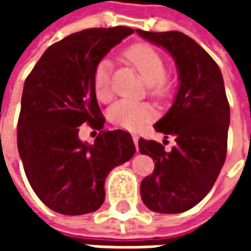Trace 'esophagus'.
I'll return each mask as SVG.
<instances>
[{
    "instance_id": "34e87169",
    "label": "esophagus",
    "mask_w": 251,
    "mask_h": 251,
    "mask_svg": "<svg viewBox=\"0 0 251 251\" xmlns=\"http://www.w3.org/2000/svg\"><path fill=\"white\" fill-rule=\"evenodd\" d=\"M138 138H140V137L138 136H136V134H133V141H134V145H138Z\"/></svg>"
}]
</instances>
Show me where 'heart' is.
Segmentation results:
<instances>
[{
    "label": "heart",
    "mask_w": 251,
    "mask_h": 251,
    "mask_svg": "<svg viewBox=\"0 0 251 251\" xmlns=\"http://www.w3.org/2000/svg\"><path fill=\"white\" fill-rule=\"evenodd\" d=\"M126 57L149 83V90L153 95H165L168 91L165 80L167 66L156 48L148 44H136L126 51ZM111 67L109 59H102L94 70V94L100 102H107L111 98ZM109 115L115 125L136 131L152 121L156 114L151 104L122 99L111 106Z\"/></svg>",
    "instance_id": "heart-1"
}]
</instances>
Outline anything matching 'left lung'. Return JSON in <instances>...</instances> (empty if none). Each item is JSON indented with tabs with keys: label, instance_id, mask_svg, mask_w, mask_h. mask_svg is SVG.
<instances>
[{
	"label": "left lung",
	"instance_id": "obj_1",
	"mask_svg": "<svg viewBox=\"0 0 251 251\" xmlns=\"http://www.w3.org/2000/svg\"><path fill=\"white\" fill-rule=\"evenodd\" d=\"M142 39L169 52L179 72L174 104L154 129L174 136L176 145L140 138L138 148L154 161V171L141 181V198L149 210L179 214L210 192L225 164L230 106L215 60L189 36L137 29ZM168 138V137H167Z\"/></svg>",
	"mask_w": 251,
	"mask_h": 251
}]
</instances>
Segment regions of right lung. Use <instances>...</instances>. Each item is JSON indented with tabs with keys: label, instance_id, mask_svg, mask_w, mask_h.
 <instances>
[{
	"label": "right lung",
	"instance_id": "add662e5",
	"mask_svg": "<svg viewBox=\"0 0 251 251\" xmlns=\"http://www.w3.org/2000/svg\"><path fill=\"white\" fill-rule=\"evenodd\" d=\"M134 29L91 28L52 44L24 83L17 148L30 187L51 210L64 215L97 211L109 172L136 152L124 130H103L93 88L94 70ZM87 122L100 134L93 144L78 138Z\"/></svg>",
	"mask_w": 251,
	"mask_h": 251
}]
</instances>
